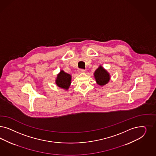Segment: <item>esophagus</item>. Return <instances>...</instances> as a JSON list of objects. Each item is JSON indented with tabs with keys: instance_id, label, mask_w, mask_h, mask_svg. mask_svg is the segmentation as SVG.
<instances>
[{
	"instance_id": "esophagus-1",
	"label": "esophagus",
	"mask_w": 156,
	"mask_h": 156,
	"mask_svg": "<svg viewBox=\"0 0 156 156\" xmlns=\"http://www.w3.org/2000/svg\"><path fill=\"white\" fill-rule=\"evenodd\" d=\"M86 72V70L84 69H78V72L79 73H84Z\"/></svg>"
}]
</instances>
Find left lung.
I'll return each mask as SVG.
<instances>
[{"mask_svg":"<svg viewBox=\"0 0 156 156\" xmlns=\"http://www.w3.org/2000/svg\"><path fill=\"white\" fill-rule=\"evenodd\" d=\"M94 77L97 84L101 86L107 84L110 79V74L101 66L95 71Z\"/></svg>","mask_w":156,"mask_h":156,"instance_id":"8db88e82","label":"left lung"}]
</instances>
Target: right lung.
<instances>
[{
    "mask_svg": "<svg viewBox=\"0 0 156 156\" xmlns=\"http://www.w3.org/2000/svg\"><path fill=\"white\" fill-rule=\"evenodd\" d=\"M55 83L58 87L68 90L71 83V75L63 70H61L60 72L57 75Z\"/></svg>",
    "mask_w": 156,
    "mask_h": 156,
    "instance_id": "right-lung-1",
    "label": "right lung"
}]
</instances>
